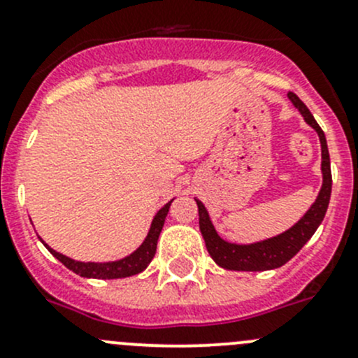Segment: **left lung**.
<instances>
[{
	"mask_svg": "<svg viewBox=\"0 0 358 358\" xmlns=\"http://www.w3.org/2000/svg\"><path fill=\"white\" fill-rule=\"evenodd\" d=\"M287 96H289L292 106L303 115L306 124L312 126L317 135H319L320 149H322V164H320V168H322V187H320V192L315 202L310 206L308 211L289 230L252 244H234L229 243V241H223L215 230V227H213L211 220H209L208 209L204 208V204L199 199H196L197 208H199V229L202 237H204L206 248H208V252L215 259L216 265H220L222 268L237 270V272H263V270L279 268L284 263L289 262L292 256L308 243L310 237L315 234V230L319 229L324 216H326L331 199V189H333L326 135H324L322 128L317 124L315 117L308 110V107L292 92L287 93Z\"/></svg>",
	"mask_w": 358,
	"mask_h": 358,
	"instance_id": "left-lung-1",
	"label": "left lung"
}]
</instances>
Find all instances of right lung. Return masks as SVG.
<instances>
[{
	"label": "right lung",
	"instance_id": "obj_1",
	"mask_svg": "<svg viewBox=\"0 0 358 358\" xmlns=\"http://www.w3.org/2000/svg\"><path fill=\"white\" fill-rule=\"evenodd\" d=\"M171 202L173 199L166 202V204L156 213L152 223H150L149 234H147L142 246L136 249V251H133L131 255L126 256V258L117 259V262H76V259L69 258V256L62 255V252H57L55 249L50 248L45 241H41V243L45 244L46 249H48L59 262H62L69 270H72V272L78 273V275L86 277V279H122V277H131L135 275V273L143 272V270L149 266V263L152 262L154 255H156L159 234H161L162 225H164V220L166 216H168Z\"/></svg>",
	"mask_w": 358,
	"mask_h": 358
}]
</instances>
